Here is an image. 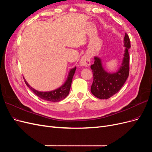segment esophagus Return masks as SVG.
<instances>
[{
	"mask_svg": "<svg viewBox=\"0 0 152 152\" xmlns=\"http://www.w3.org/2000/svg\"><path fill=\"white\" fill-rule=\"evenodd\" d=\"M80 64L83 66L88 67L90 65V57L86 54L83 56L80 61Z\"/></svg>",
	"mask_w": 152,
	"mask_h": 152,
	"instance_id": "obj_1",
	"label": "esophagus"
}]
</instances>
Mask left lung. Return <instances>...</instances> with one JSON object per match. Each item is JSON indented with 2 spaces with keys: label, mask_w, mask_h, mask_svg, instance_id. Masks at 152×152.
<instances>
[{
  "label": "left lung",
  "mask_w": 152,
  "mask_h": 152,
  "mask_svg": "<svg viewBox=\"0 0 152 152\" xmlns=\"http://www.w3.org/2000/svg\"><path fill=\"white\" fill-rule=\"evenodd\" d=\"M125 53L123 61L119 71L115 73L106 72L102 67L100 58L95 57L91 69L94 76V81L91 91L95 96L100 99H108L118 92L124 85L129 72V55L128 50L131 47L130 40L128 34L125 33L124 38Z\"/></svg>",
  "instance_id": "8db88e82"
}]
</instances>
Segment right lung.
Wrapping results in <instances>:
<instances>
[{"instance_id": "1", "label": "right lung", "mask_w": 152, "mask_h": 152, "mask_svg": "<svg viewBox=\"0 0 152 152\" xmlns=\"http://www.w3.org/2000/svg\"><path fill=\"white\" fill-rule=\"evenodd\" d=\"M76 69V67L72 68L69 71V75H68L67 79L64 83V84L62 85L58 88L50 91H38L35 89H33V88L28 85V83L24 80L26 85L30 88V90L33 91V92L37 96L40 97V99L45 100L47 101H50L53 102H59L63 99H64L68 95L69 93V90L71 88V85L72 83V80L73 76L75 75V72Z\"/></svg>"}]
</instances>
